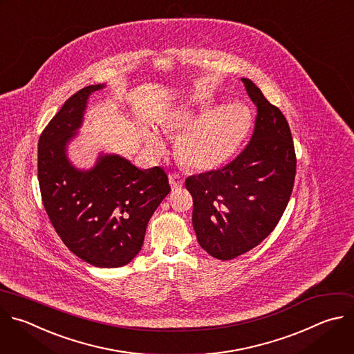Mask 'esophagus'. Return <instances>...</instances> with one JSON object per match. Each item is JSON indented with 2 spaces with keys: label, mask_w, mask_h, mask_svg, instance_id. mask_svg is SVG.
<instances>
[{
  "label": "esophagus",
  "mask_w": 354,
  "mask_h": 354,
  "mask_svg": "<svg viewBox=\"0 0 354 354\" xmlns=\"http://www.w3.org/2000/svg\"><path fill=\"white\" fill-rule=\"evenodd\" d=\"M169 185L172 189H178L183 185V175L180 174H176V172H172L169 174Z\"/></svg>",
  "instance_id": "1"
}]
</instances>
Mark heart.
Here are the masks:
<instances>
[{"mask_svg":"<svg viewBox=\"0 0 354 354\" xmlns=\"http://www.w3.org/2000/svg\"><path fill=\"white\" fill-rule=\"evenodd\" d=\"M211 104L209 95L187 104L161 125L168 135L182 133L176 145L178 156L197 171H209L227 161L250 128V112L243 104L227 102L208 109ZM147 145L156 154L164 147L156 132L147 135Z\"/></svg>","mask_w":354,"mask_h":354,"instance_id":"1","label":"heart"}]
</instances>
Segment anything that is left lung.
I'll return each mask as SVG.
<instances>
[{
	"label": "left lung",
	"instance_id": "1",
	"mask_svg": "<svg viewBox=\"0 0 354 354\" xmlns=\"http://www.w3.org/2000/svg\"><path fill=\"white\" fill-rule=\"evenodd\" d=\"M242 82L257 106L250 142L225 167L185 182L193 197L197 241L209 256L223 261L254 249L275 229L296 176L286 118L250 79Z\"/></svg>",
	"mask_w": 354,
	"mask_h": 354
}]
</instances>
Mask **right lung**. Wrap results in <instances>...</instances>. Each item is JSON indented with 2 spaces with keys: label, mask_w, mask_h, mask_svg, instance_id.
Here are the masks:
<instances>
[{
  "label": "right lung",
  "mask_w": 354,
  "mask_h": 354,
  "mask_svg": "<svg viewBox=\"0 0 354 354\" xmlns=\"http://www.w3.org/2000/svg\"><path fill=\"white\" fill-rule=\"evenodd\" d=\"M104 84L69 97L39 139L37 175L46 212L65 246L101 268L131 263L142 250L147 223L171 192L167 172L139 169L120 156H100L94 168L76 169L66 145L77 133L88 95Z\"/></svg>",
  "instance_id": "add662e5"
}]
</instances>
